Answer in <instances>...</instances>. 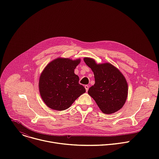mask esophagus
<instances>
[{
    "label": "esophagus",
    "mask_w": 159,
    "mask_h": 159,
    "mask_svg": "<svg viewBox=\"0 0 159 159\" xmlns=\"http://www.w3.org/2000/svg\"><path fill=\"white\" fill-rule=\"evenodd\" d=\"M84 87H85V90H86V91H88V90H89V85H85Z\"/></svg>",
    "instance_id": "34e87169"
}]
</instances>
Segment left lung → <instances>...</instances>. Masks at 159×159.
Listing matches in <instances>:
<instances>
[{"instance_id": "obj_1", "label": "left lung", "mask_w": 159, "mask_h": 159, "mask_svg": "<svg viewBox=\"0 0 159 159\" xmlns=\"http://www.w3.org/2000/svg\"><path fill=\"white\" fill-rule=\"evenodd\" d=\"M85 64L94 72L95 84L89 89L88 94L105 114H112L120 109L128 96V84L123 75L110 63L97 64L85 58Z\"/></svg>"}]
</instances>
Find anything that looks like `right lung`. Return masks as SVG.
<instances>
[{"label":"right lung","mask_w":159,"mask_h":159,"mask_svg":"<svg viewBox=\"0 0 159 159\" xmlns=\"http://www.w3.org/2000/svg\"><path fill=\"white\" fill-rule=\"evenodd\" d=\"M80 59L57 58L50 62L43 71L39 81L41 96L50 108L63 111L69 108L85 89L79 83V77L74 69Z\"/></svg>","instance_id":"add662e5"}]
</instances>
